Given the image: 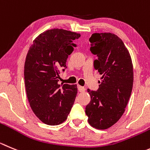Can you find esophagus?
I'll return each instance as SVG.
<instances>
[{"mask_svg":"<svg viewBox=\"0 0 150 150\" xmlns=\"http://www.w3.org/2000/svg\"><path fill=\"white\" fill-rule=\"evenodd\" d=\"M78 91L81 92H83L85 91V88L83 87V86H78Z\"/></svg>","mask_w":150,"mask_h":150,"instance_id":"obj_1","label":"esophagus"}]
</instances>
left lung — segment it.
<instances>
[{"instance_id": "obj_1", "label": "left lung", "mask_w": 150, "mask_h": 150, "mask_svg": "<svg viewBox=\"0 0 150 150\" xmlns=\"http://www.w3.org/2000/svg\"><path fill=\"white\" fill-rule=\"evenodd\" d=\"M89 42L91 52L98 56L94 67L102 77L97 91L87 89L91 100L85 112L92 127L106 129L125 111L133 85V67L128 50L116 35L94 33Z\"/></svg>"}]
</instances>
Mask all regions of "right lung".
<instances>
[{
    "label": "right lung",
    "instance_id": "right-lung-1",
    "mask_svg": "<svg viewBox=\"0 0 150 150\" xmlns=\"http://www.w3.org/2000/svg\"><path fill=\"white\" fill-rule=\"evenodd\" d=\"M79 33L52 29L39 35L29 47L24 64L26 96L33 112L47 125L67 118L78 92L77 85L58 84L60 70L76 44Z\"/></svg>",
    "mask_w": 150,
    "mask_h": 150
}]
</instances>
